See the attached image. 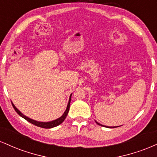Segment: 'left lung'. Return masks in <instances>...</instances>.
I'll return each mask as SVG.
<instances>
[{
	"label": "left lung",
	"mask_w": 157,
	"mask_h": 157,
	"mask_svg": "<svg viewBox=\"0 0 157 157\" xmlns=\"http://www.w3.org/2000/svg\"><path fill=\"white\" fill-rule=\"evenodd\" d=\"M95 122H96V123L97 124V125H101V126H103V127H106V128H117V127H119V126H113V127H109V126H105V125H102V124H100L99 122H97L96 120H95Z\"/></svg>",
	"instance_id": "8db88e82"
}]
</instances>
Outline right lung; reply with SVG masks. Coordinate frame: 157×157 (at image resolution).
Masks as SVG:
<instances>
[{"label":"right lung","instance_id":"add662e5","mask_svg":"<svg viewBox=\"0 0 157 157\" xmlns=\"http://www.w3.org/2000/svg\"><path fill=\"white\" fill-rule=\"evenodd\" d=\"M71 95H72V94H71V95H70L69 100H68L67 107H66V111H65V112L63 113V114L62 116L60 117H59L58 119H57V120H52V121H50V122H40V121H37V120H32V119L28 117H26V116H25V115L23 114V113H21V111H20L19 110L15 107V105H14V104L12 103V106H13V108H14V109H15L16 112L18 113V114L21 117H23V119H25V120H27V121L29 122L30 123L33 124V125H35L38 126V127L44 128H52L56 127V126L60 125V124L64 121L65 119H66V116H67V114H68V111H69L70 102H71Z\"/></svg>","mask_w":157,"mask_h":157}]
</instances>
